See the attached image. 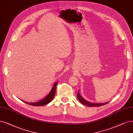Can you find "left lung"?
I'll use <instances>...</instances> for the list:
<instances>
[{
    "label": "left lung",
    "instance_id": "left-lung-1",
    "mask_svg": "<svg viewBox=\"0 0 133 133\" xmlns=\"http://www.w3.org/2000/svg\"><path fill=\"white\" fill-rule=\"evenodd\" d=\"M77 97L78 99V100L79 101L81 104H82L86 106H88V107H100V106H102L104 105L107 104L108 103H92L87 102V100H86L85 99H84L81 95L80 94H79L78 92H77Z\"/></svg>",
    "mask_w": 133,
    "mask_h": 133
}]
</instances>
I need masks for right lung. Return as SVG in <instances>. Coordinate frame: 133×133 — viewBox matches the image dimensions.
I'll return each instance as SVG.
<instances>
[{
	"mask_svg": "<svg viewBox=\"0 0 133 133\" xmlns=\"http://www.w3.org/2000/svg\"><path fill=\"white\" fill-rule=\"evenodd\" d=\"M58 84V82H56L55 83V84L52 87V88L51 89V92H50V93L47 95V96L44 98L43 99L39 101V102H36V103H26V102H24V101H23V102L28 104H29L30 105H32V106H36V107H40V106H43V105H45L46 104H49V103H50L51 101L52 100V99H54L55 95V94H56V86Z\"/></svg>",
	"mask_w": 133,
	"mask_h": 133,
	"instance_id": "add662e5",
	"label": "right lung"
}]
</instances>
